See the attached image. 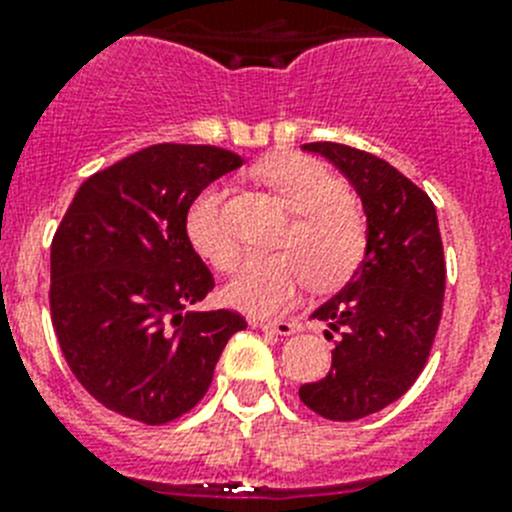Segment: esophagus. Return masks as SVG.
<instances>
[{
  "instance_id": "1",
  "label": "esophagus",
  "mask_w": 512,
  "mask_h": 512,
  "mask_svg": "<svg viewBox=\"0 0 512 512\" xmlns=\"http://www.w3.org/2000/svg\"><path fill=\"white\" fill-rule=\"evenodd\" d=\"M253 328L266 330V333H277V336H292L300 330L297 323H289V320H253Z\"/></svg>"
}]
</instances>
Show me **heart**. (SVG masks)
Masks as SVG:
<instances>
[{
    "instance_id": "heart-1",
    "label": "heart",
    "mask_w": 512,
    "mask_h": 512,
    "mask_svg": "<svg viewBox=\"0 0 512 512\" xmlns=\"http://www.w3.org/2000/svg\"><path fill=\"white\" fill-rule=\"evenodd\" d=\"M261 179L297 212L295 225L284 235L282 253L243 266L225 300L248 315H277L310 282L318 292L346 287L369 256V217L348 197L341 176L310 156H279L261 166ZM223 207L225 194L205 189L187 212V238L217 271H235L243 251Z\"/></svg>"
}]
</instances>
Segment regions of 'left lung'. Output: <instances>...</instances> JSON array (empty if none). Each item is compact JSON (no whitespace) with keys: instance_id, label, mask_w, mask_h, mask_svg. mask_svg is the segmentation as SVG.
<instances>
[{"instance_id":"left-lung-1","label":"left lung","mask_w":512,"mask_h":512,"mask_svg":"<svg viewBox=\"0 0 512 512\" xmlns=\"http://www.w3.org/2000/svg\"><path fill=\"white\" fill-rule=\"evenodd\" d=\"M354 184L369 217V256L351 282L312 312L336 336L333 364L300 400L328 420L387 408L423 372L443 310L446 261L431 197L382 158L341 143H307Z\"/></svg>"}]
</instances>
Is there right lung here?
Returning <instances> with one entry per match:
<instances>
[{"mask_svg": "<svg viewBox=\"0 0 512 512\" xmlns=\"http://www.w3.org/2000/svg\"><path fill=\"white\" fill-rule=\"evenodd\" d=\"M243 166L215 146L158 143L81 184L51 243V320L63 359L97 402L164 425L205 397L235 310H192L215 279L187 238L205 187Z\"/></svg>", "mask_w": 512, "mask_h": 512, "instance_id": "right-lung-1", "label": "right lung"}]
</instances>
